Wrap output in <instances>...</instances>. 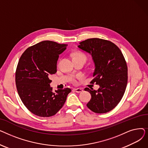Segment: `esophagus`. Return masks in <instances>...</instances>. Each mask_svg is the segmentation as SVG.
I'll return each instance as SVG.
<instances>
[{
  "label": "esophagus",
  "mask_w": 148,
  "mask_h": 148,
  "mask_svg": "<svg viewBox=\"0 0 148 148\" xmlns=\"http://www.w3.org/2000/svg\"><path fill=\"white\" fill-rule=\"evenodd\" d=\"M77 93H80V92H83V89H81V88H76V89H74Z\"/></svg>",
  "instance_id": "obj_1"
}]
</instances>
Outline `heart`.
<instances>
[{"label": "heart", "instance_id": "1", "mask_svg": "<svg viewBox=\"0 0 148 148\" xmlns=\"http://www.w3.org/2000/svg\"><path fill=\"white\" fill-rule=\"evenodd\" d=\"M75 59H84L86 61L87 56L86 54L82 52L77 51L73 54V60Z\"/></svg>", "mask_w": 148, "mask_h": 148}]
</instances>
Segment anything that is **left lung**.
<instances>
[{
	"instance_id": "8db88e82",
	"label": "left lung",
	"mask_w": 148,
	"mask_h": 148,
	"mask_svg": "<svg viewBox=\"0 0 148 148\" xmlns=\"http://www.w3.org/2000/svg\"><path fill=\"white\" fill-rule=\"evenodd\" d=\"M78 47L92 55L95 68L90 83L99 86L97 90L84 89L92 97L86 106L96 113L110 112L121 101L127 88L128 68L125 58L117 45L103 39H88Z\"/></svg>"
}]
</instances>
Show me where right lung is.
Listing matches in <instances>:
<instances>
[{"label": "right lung", "instance_id": "obj_1", "mask_svg": "<svg viewBox=\"0 0 148 148\" xmlns=\"http://www.w3.org/2000/svg\"><path fill=\"white\" fill-rule=\"evenodd\" d=\"M68 44L44 41L29 47L22 54L15 71V83L23 103L33 114L50 117L63 107L69 88L53 92L51 75L57 72L59 54Z\"/></svg>", "mask_w": 148, "mask_h": 148}]
</instances>
